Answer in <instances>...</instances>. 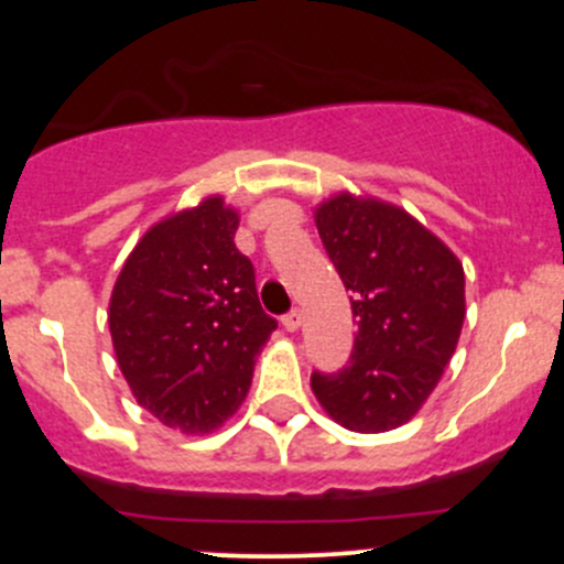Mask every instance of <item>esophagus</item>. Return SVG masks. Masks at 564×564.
I'll list each match as a JSON object with an SVG mask.
<instances>
[{
    "label": "esophagus",
    "mask_w": 564,
    "mask_h": 564,
    "mask_svg": "<svg viewBox=\"0 0 564 564\" xmlns=\"http://www.w3.org/2000/svg\"><path fill=\"white\" fill-rule=\"evenodd\" d=\"M281 324H283V327L289 329V333H297V329H300V324H303V314H300L297 308H294V311H289V314L281 318Z\"/></svg>",
    "instance_id": "1"
}]
</instances>
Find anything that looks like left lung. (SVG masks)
Returning a JSON list of instances; mask_svg holds the SVG:
<instances>
[{"label":"left lung","mask_w":564,"mask_h":564,"mask_svg":"<svg viewBox=\"0 0 564 564\" xmlns=\"http://www.w3.org/2000/svg\"><path fill=\"white\" fill-rule=\"evenodd\" d=\"M329 261L351 292L357 338L335 373H311L324 412L349 431L382 434L417 414L456 351L464 267L401 207L338 193L316 207Z\"/></svg>","instance_id":"obj_1"}]
</instances>
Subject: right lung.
Listing matches in <instances>:
<instances>
[{"label": "right lung", "mask_w": 564, "mask_h": 564, "mask_svg": "<svg viewBox=\"0 0 564 564\" xmlns=\"http://www.w3.org/2000/svg\"><path fill=\"white\" fill-rule=\"evenodd\" d=\"M240 215L220 196L152 226L108 305L113 351L135 401L169 429L207 434L246 401L278 322L235 246Z\"/></svg>", "instance_id": "1"}]
</instances>
